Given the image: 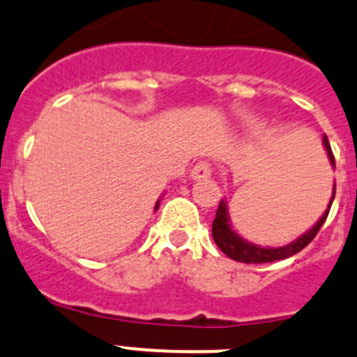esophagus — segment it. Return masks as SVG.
I'll return each instance as SVG.
<instances>
[{
	"instance_id": "1",
	"label": "esophagus",
	"mask_w": 357,
	"mask_h": 357,
	"mask_svg": "<svg viewBox=\"0 0 357 357\" xmlns=\"http://www.w3.org/2000/svg\"><path fill=\"white\" fill-rule=\"evenodd\" d=\"M190 176L192 179H208L211 176V165L206 160H202V162H199L197 165L192 169Z\"/></svg>"
}]
</instances>
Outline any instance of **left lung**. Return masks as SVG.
Wrapping results in <instances>:
<instances>
[{
  "label": "left lung",
  "mask_w": 357,
  "mask_h": 357,
  "mask_svg": "<svg viewBox=\"0 0 357 357\" xmlns=\"http://www.w3.org/2000/svg\"><path fill=\"white\" fill-rule=\"evenodd\" d=\"M324 144V149L327 151V158H329L331 165L335 167V156H333V151H331L329 146V139H327L326 135H324L322 139ZM335 194H336V185L333 186V195H331V201L327 204V210L324 211L322 217L317 220L311 229H307L306 233L301 234L297 240H294L291 243L288 245H282V247H261V245H256V243H250L247 242L245 238H242L236 231L231 227V220H229V211H227V202L220 201L218 204V210L217 215H215V220H213V226H211V234H213V240L217 243V247L222 250L224 255L229 256L231 259L234 261H240V263H271V261H278V259H284V258H290V256L297 255L311 240L317 236L320 227L324 226L326 222L327 215H329L331 210V204L335 201Z\"/></svg>",
  "instance_id": "left-lung-1"
}]
</instances>
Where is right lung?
I'll use <instances>...</instances> for the list:
<instances>
[{
    "label": "right lung",
    "instance_id": "right-lung-1",
    "mask_svg": "<svg viewBox=\"0 0 357 357\" xmlns=\"http://www.w3.org/2000/svg\"><path fill=\"white\" fill-rule=\"evenodd\" d=\"M158 206H160V201L156 202V206H155V210H158Z\"/></svg>",
    "mask_w": 357,
    "mask_h": 357
}]
</instances>
